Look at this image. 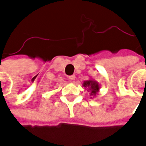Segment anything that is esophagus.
Returning a JSON list of instances; mask_svg holds the SVG:
<instances>
[{
    "label": "esophagus",
    "mask_w": 146,
    "mask_h": 146,
    "mask_svg": "<svg viewBox=\"0 0 146 146\" xmlns=\"http://www.w3.org/2000/svg\"><path fill=\"white\" fill-rule=\"evenodd\" d=\"M75 78H76V76H75V75H72V76H69V79H70L71 81H72V80H75Z\"/></svg>",
    "instance_id": "1"
}]
</instances>
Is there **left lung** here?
<instances>
[{
  "mask_svg": "<svg viewBox=\"0 0 146 146\" xmlns=\"http://www.w3.org/2000/svg\"><path fill=\"white\" fill-rule=\"evenodd\" d=\"M83 87L85 88V89H87L88 92H90V96L91 98L96 97V96L100 91V86L97 81L92 79H89L88 80H84L83 83Z\"/></svg>",
  "mask_w": 146,
  "mask_h": 146,
  "instance_id": "left-lung-1",
  "label": "left lung"
}]
</instances>
